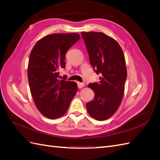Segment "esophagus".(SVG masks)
Listing matches in <instances>:
<instances>
[{"label": "esophagus", "mask_w": 160, "mask_h": 160, "mask_svg": "<svg viewBox=\"0 0 160 160\" xmlns=\"http://www.w3.org/2000/svg\"><path fill=\"white\" fill-rule=\"evenodd\" d=\"M77 86H78V88L79 89L83 88V87H84V85H85V84L83 83H81V82H77Z\"/></svg>", "instance_id": "esophagus-1"}]
</instances>
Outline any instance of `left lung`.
Returning <instances> with one entry per match:
<instances>
[{
	"label": "left lung",
	"instance_id": "left-lung-1",
	"mask_svg": "<svg viewBox=\"0 0 160 160\" xmlns=\"http://www.w3.org/2000/svg\"><path fill=\"white\" fill-rule=\"evenodd\" d=\"M90 63L97 74H101L99 83L88 85L95 93L94 99L86 104L92 118L103 121L118 110L124 93L127 78L125 56L118 42L101 32H82Z\"/></svg>",
	"mask_w": 160,
	"mask_h": 160
}]
</instances>
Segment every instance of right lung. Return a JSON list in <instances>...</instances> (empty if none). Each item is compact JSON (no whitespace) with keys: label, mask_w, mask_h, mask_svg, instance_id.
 I'll return each mask as SVG.
<instances>
[{"label":"right lung","mask_w":160,"mask_h":160,"mask_svg":"<svg viewBox=\"0 0 160 160\" xmlns=\"http://www.w3.org/2000/svg\"><path fill=\"white\" fill-rule=\"evenodd\" d=\"M77 33H54L38 41L31 52L28 79L38 110L49 119L63 115L74 98L77 85L60 79L59 70L65 67V54L79 41Z\"/></svg>","instance_id":"right-lung-1"}]
</instances>
